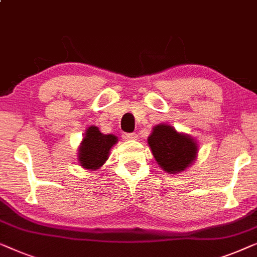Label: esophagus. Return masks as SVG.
I'll list each match as a JSON object with an SVG mask.
<instances>
[{
  "label": "esophagus",
  "instance_id": "esophagus-1",
  "mask_svg": "<svg viewBox=\"0 0 257 257\" xmlns=\"http://www.w3.org/2000/svg\"><path fill=\"white\" fill-rule=\"evenodd\" d=\"M122 139H123L124 141H135V140H137V134H135V133L123 134V135H122Z\"/></svg>",
  "mask_w": 257,
  "mask_h": 257
}]
</instances>
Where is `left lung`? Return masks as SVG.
Segmentation results:
<instances>
[{"label": "left lung", "mask_w": 257, "mask_h": 257, "mask_svg": "<svg viewBox=\"0 0 257 257\" xmlns=\"http://www.w3.org/2000/svg\"><path fill=\"white\" fill-rule=\"evenodd\" d=\"M148 146L151 149L156 163L165 172L176 175L182 173L197 160V141L187 134L179 133L170 124L155 125L148 137Z\"/></svg>", "instance_id": "obj_1"}]
</instances>
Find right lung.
<instances>
[{
	"label": "right lung",
	"mask_w": 257,
	"mask_h": 257,
	"mask_svg": "<svg viewBox=\"0 0 257 257\" xmlns=\"http://www.w3.org/2000/svg\"><path fill=\"white\" fill-rule=\"evenodd\" d=\"M113 134H102L96 125L86 129L80 146L78 148V163L87 171H96L102 168L110 154V149L117 143Z\"/></svg>",
	"instance_id": "obj_1"
}]
</instances>
